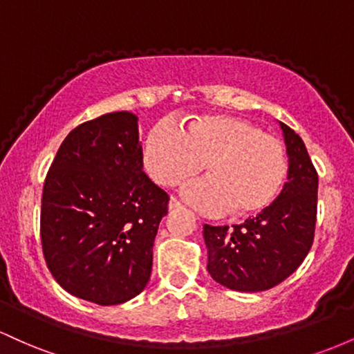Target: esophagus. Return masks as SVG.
<instances>
[{"label":"esophagus","instance_id":"obj_1","mask_svg":"<svg viewBox=\"0 0 354 354\" xmlns=\"http://www.w3.org/2000/svg\"><path fill=\"white\" fill-rule=\"evenodd\" d=\"M181 208V203L176 200V198H171L168 203V209L169 211H174V209H180Z\"/></svg>","mask_w":354,"mask_h":354}]
</instances>
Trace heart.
Returning <instances> with one entry per match:
<instances>
[{"label":"heart","mask_w":354,"mask_h":354,"mask_svg":"<svg viewBox=\"0 0 354 354\" xmlns=\"http://www.w3.org/2000/svg\"><path fill=\"white\" fill-rule=\"evenodd\" d=\"M146 171L161 186H174L203 168L183 198L196 209L253 216L276 200L290 171L283 141L251 121L228 115L196 116L183 128L163 120L149 129L143 148Z\"/></svg>","instance_id":"obj_1"}]
</instances>
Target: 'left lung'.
I'll list each match as a JSON object with an SVG mask.
<instances>
[{
    "mask_svg": "<svg viewBox=\"0 0 354 354\" xmlns=\"http://www.w3.org/2000/svg\"><path fill=\"white\" fill-rule=\"evenodd\" d=\"M290 171L281 193L243 225H205L208 273L234 291L256 293L293 274L310 253L318 206V173L303 140L279 121Z\"/></svg>",
    "mask_w": 354,
    "mask_h": 354,
    "instance_id": "obj_1",
    "label": "left lung"
}]
</instances>
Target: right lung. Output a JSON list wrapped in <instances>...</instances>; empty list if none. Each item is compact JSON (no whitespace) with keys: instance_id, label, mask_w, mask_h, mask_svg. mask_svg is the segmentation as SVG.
Here are the masks:
<instances>
[{"instance_id":"obj_1","label":"right lung","mask_w":354,"mask_h":354,"mask_svg":"<svg viewBox=\"0 0 354 354\" xmlns=\"http://www.w3.org/2000/svg\"><path fill=\"white\" fill-rule=\"evenodd\" d=\"M169 196L143 171L138 116L108 113L64 138L41 198L43 254L63 290L111 306L145 290Z\"/></svg>"}]
</instances>
